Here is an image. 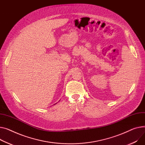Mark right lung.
<instances>
[{
	"mask_svg": "<svg viewBox=\"0 0 145 145\" xmlns=\"http://www.w3.org/2000/svg\"><path fill=\"white\" fill-rule=\"evenodd\" d=\"M55 104H54V105H55Z\"/></svg>",
	"mask_w": 145,
	"mask_h": 145,
	"instance_id": "obj_1",
	"label": "right lung"
}]
</instances>
